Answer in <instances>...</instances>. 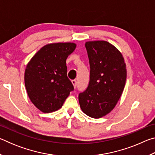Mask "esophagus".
Returning a JSON list of instances; mask_svg holds the SVG:
<instances>
[{
  "mask_svg": "<svg viewBox=\"0 0 155 155\" xmlns=\"http://www.w3.org/2000/svg\"><path fill=\"white\" fill-rule=\"evenodd\" d=\"M72 83L73 86H74V87L76 88V87H77V81L76 80H72Z\"/></svg>",
  "mask_w": 155,
  "mask_h": 155,
  "instance_id": "esophagus-1",
  "label": "esophagus"
}]
</instances>
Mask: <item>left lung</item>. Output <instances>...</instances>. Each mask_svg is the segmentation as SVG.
Here are the masks:
<instances>
[{
    "instance_id": "left-lung-1",
    "label": "left lung",
    "mask_w": 155,
    "mask_h": 155,
    "mask_svg": "<svg viewBox=\"0 0 155 155\" xmlns=\"http://www.w3.org/2000/svg\"><path fill=\"white\" fill-rule=\"evenodd\" d=\"M90 65V79L78 95L81 109L93 118L109 114L118 102L127 79V68L121 52L107 41L85 43Z\"/></svg>"
}]
</instances>
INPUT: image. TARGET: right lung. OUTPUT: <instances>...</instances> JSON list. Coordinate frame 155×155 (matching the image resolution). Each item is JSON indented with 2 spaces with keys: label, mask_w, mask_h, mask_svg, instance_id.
Listing matches in <instances>:
<instances>
[{
  "label": "right lung",
  "mask_w": 155,
  "mask_h": 155,
  "mask_svg": "<svg viewBox=\"0 0 155 155\" xmlns=\"http://www.w3.org/2000/svg\"><path fill=\"white\" fill-rule=\"evenodd\" d=\"M76 46L72 42L48 44L28 63L25 72L26 90L31 103L41 111L59 109L74 90L67 76L66 59Z\"/></svg>",
  "instance_id": "add662e5"
}]
</instances>
